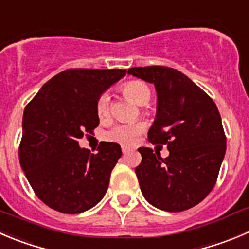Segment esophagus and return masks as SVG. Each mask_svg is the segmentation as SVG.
<instances>
[{
  "instance_id": "esophagus-1",
  "label": "esophagus",
  "mask_w": 249,
  "mask_h": 249,
  "mask_svg": "<svg viewBox=\"0 0 249 249\" xmlns=\"http://www.w3.org/2000/svg\"><path fill=\"white\" fill-rule=\"evenodd\" d=\"M131 150H133V148H132V146L124 145V144H123V145H122V151H123V153L126 154V153H128V151H131Z\"/></svg>"
}]
</instances>
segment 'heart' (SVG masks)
<instances>
[{
    "label": "heart",
    "mask_w": 249,
    "mask_h": 249,
    "mask_svg": "<svg viewBox=\"0 0 249 249\" xmlns=\"http://www.w3.org/2000/svg\"><path fill=\"white\" fill-rule=\"evenodd\" d=\"M123 93L127 98L131 99L133 103L138 105H146L150 100V89L145 83L141 80H133V82L127 83L123 87ZM108 108V98L107 95H101L96 103V111L98 115L104 116L107 112ZM144 129V124L142 122L133 123H122V124H116L115 127L110 129L106 134L107 139L113 142H120V143H132L134 142L136 137Z\"/></svg>",
    "instance_id": "obj_1"
}]
</instances>
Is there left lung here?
I'll return each instance as SVG.
<instances>
[{
    "label": "left lung",
    "mask_w": 249,
    "mask_h": 249,
    "mask_svg": "<svg viewBox=\"0 0 249 249\" xmlns=\"http://www.w3.org/2000/svg\"><path fill=\"white\" fill-rule=\"evenodd\" d=\"M128 74L151 83L156 115L149 128L151 144H167L162 159L139 148L136 167L144 198L158 209L183 212L202 202L216 182L226 151L219 110L210 96L187 75L162 66L129 68Z\"/></svg>",
    "instance_id": "left-lung-1"
}]
</instances>
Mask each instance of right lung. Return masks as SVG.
<instances>
[{"label": "right lung", "instance_id": "obj_1", "mask_svg": "<svg viewBox=\"0 0 249 249\" xmlns=\"http://www.w3.org/2000/svg\"><path fill=\"white\" fill-rule=\"evenodd\" d=\"M126 70H67L45 83L23 113L19 161L37 197L65 214H79L104 198L122 155L101 142L95 154L78 139L99 126L96 103Z\"/></svg>", "mask_w": 249, "mask_h": 249}]
</instances>
